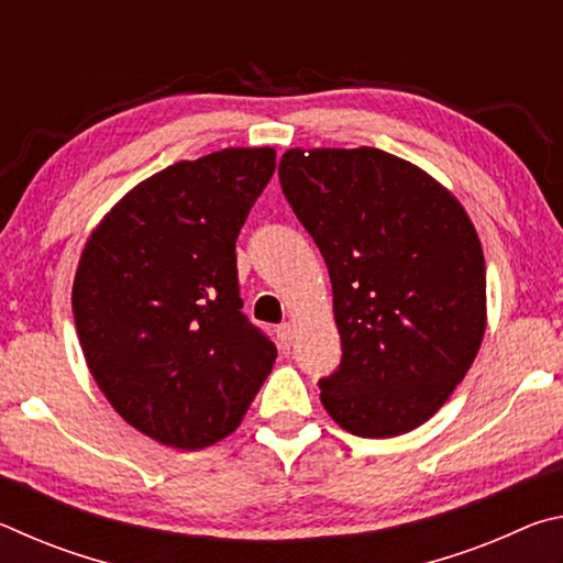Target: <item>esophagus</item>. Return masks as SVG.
Masks as SVG:
<instances>
[{"label": "esophagus", "mask_w": 563, "mask_h": 563, "mask_svg": "<svg viewBox=\"0 0 563 563\" xmlns=\"http://www.w3.org/2000/svg\"><path fill=\"white\" fill-rule=\"evenodd\" d=\"M275 335H278V342H280L283 350H290V345H292V325H290V322H283V325H278Z\"/></svg>", "instance_id": "34e87169"}]
</instances>
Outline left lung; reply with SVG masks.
<instances>
[{
  "instance_id": "1",
  "label": "left lung",
  "mask_w": 563,
  "mask_h": 563,
  "mask_svg": "<svg viewBox=\"0 0 563 563\" xmlns=\"http://www.w3.org/2000/svg\"><path fill=\"white\" fill-rule=\"evenodd\" d=\"M283 194L318 243L332 283L340 367L320 399L357 437L427 422L479 352L487 271L462 203L379 148H290Z\"/></svg>"
}]
</instances>
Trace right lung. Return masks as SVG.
<instances>
[{"instance_id":"add662e5","label":"right lung","mask_w":563,"mask_h":563,"mask_svg":"<svg viewBox=\"0 0 563 563\" xmlns=\"http://www.w3.org/2000/svg\"><path fill=\"white\" fill-rule=\"evenodd\" d=\"M273 148H223L158 170L84 245L71 308L93 379L131 427L203 450L241 424L278 350L247 320L235 241Z\"/></svg>"}]
</instances>
